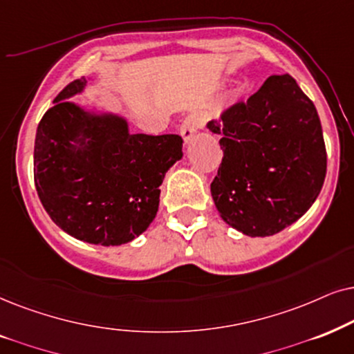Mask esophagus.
<instances>
[{
	"label": "esophagus",
	"mask_w": 354,
	"mask_h": 354,
	"mask_svg": "<svg viewBox=\"0 0 354 354\" xmlns=\"http://www.w3.org/2000/svg\"><path fill=\"white\" fill-rule=\"evenodd\" d=\"M202 126V120L199 115H187L185 120L181 122V136L183 139H185V142H189L192 139V136L197 133V129H199Z\"/></svg>",
	"instance_id": "34e87169"
}]
</instances>
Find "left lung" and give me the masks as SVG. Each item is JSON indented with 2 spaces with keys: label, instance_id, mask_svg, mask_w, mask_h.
Wrapping results in <instances>:
<instances>
[{
  "label": "left lung",
  "instance_id": "left-lung-1",
  "mask_svg": "<svg viewBox=\"0 0 354 354\" xmlns=\"http://www.w3.org/2000/svg\"><path fill=\"white\" fill-rule=\"evenodd\" d=\"M223 158L210 191L221 218L248 236H270L295 223L317 199L327 173L322 126L310 98L290 74L270 75L228 106Z\"/></svg>",
  "mask_w": 354,
  "mask_h": 354
}]
</instances>
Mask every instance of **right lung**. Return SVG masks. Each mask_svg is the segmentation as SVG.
Listing matches in <instances>:
<instances>
[{
    "instance_id": "1",
    "label": "right lung",
    "mask_w": 354,
    "mask_h": 354,
    "mask_svg": "<svg viewBox=\"0 0 354 354\" xmlns=\"http://www.w3.org/2000/svg\"><path fill=\"white\" fill-rule=\"evenodd\" d=\"M86 84V77L68 84L39 122L37 194L50 218L71 236L120 246L152 223L165 173L183 157V139L129 134L121 116L93 115L66 100Z\"/></svg>"
}]
</instances>
